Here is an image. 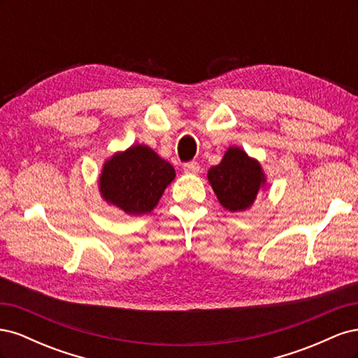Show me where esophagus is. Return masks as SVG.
<instances>
[{
    "label": "esophagus",
    "instance_id": "1",
    "mask_svg": "<svg viewBox=\"0 0 358 358\" xmlns=\"http://www.w3.org/2000/svg\"><path fill=\"white\" fill-rule=\"evenodd\" d=\"M183 171L189 173V175H196V173L200 171V164L197 161H189L183 164Z\"/></svg>",
    "mask_w": 358,
    "mask_h": 358
}]
</instances>
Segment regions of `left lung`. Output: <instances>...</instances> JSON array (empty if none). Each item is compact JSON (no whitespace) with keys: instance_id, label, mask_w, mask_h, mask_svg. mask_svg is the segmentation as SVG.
<instances>
[{"instance_id":"1","label":"left lung","mask_w":358,"mask_h":358,"mask_svg":"<svg viewBox=\"0 0 358 358\" xmlns=\"http://www.w3.org/2000/svg\"><path fill=\"white\" fill-rule=\"evenodd\" d=\"M208 178L220 203L231 212L248 209L264 183L262 167L239 148L227 150L220 164L210 167Z\"/></svg>"}]
</instances>
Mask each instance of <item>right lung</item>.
Returning a JSON list of instances; mask_svg holds the SVG:
<instances>
[{"label":"right lung","mask_w":358,"mask_h":358,"mask_svg":"<svg viewBox=\"0 0 358 358\" xmlns=\"http://www.w3.org/2000/svg\"><path fill=\"white\" fill-rule=\"evenodd\" d=\"M175 176L170 162L159 158L150 148L136 145L106 162L100 191L106 201L125 213L142 215L155 208Z\"/></svg>","instance_id":"1"}]
</instances>
